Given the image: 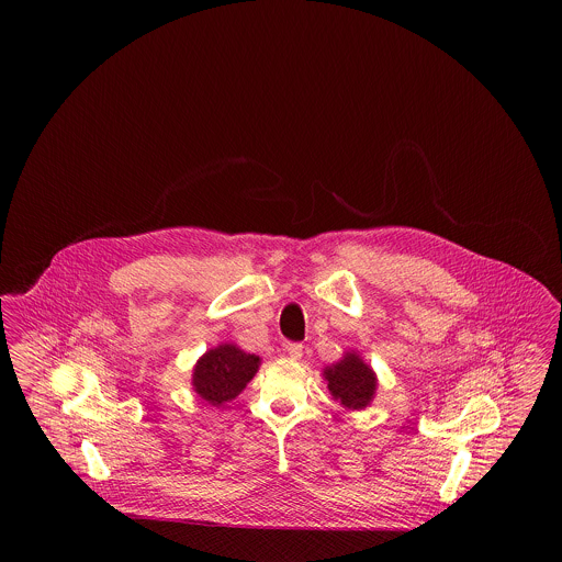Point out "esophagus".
<instances>
[{
  "label": "esophagus",
  "instance_id": "obj_1",
  "mask_svg": "<svg viewBox=\"0 0 562 562\" xmlns=\"http://www.w3.org/2000/svg\"><path fill=\"white\" fill-rule=\"evenodd\" d=\"M284 349H286V353H289L293 360H301V356H303V346H301V344H286Z\"/></svg>",
  "mask_w": 562,
  "mask_h": 562
}]
</instances>
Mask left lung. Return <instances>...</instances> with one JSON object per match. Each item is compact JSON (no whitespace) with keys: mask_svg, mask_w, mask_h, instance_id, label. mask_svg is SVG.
Masks as SVG:
<instances>
[{"mask_svg":"<svg viewBox=\"0 0 562 562\" xmlns=\"http://www.w3.org/2000/svg\"><path fill=\"white\" fill-rule=\"evenodd\" d=\"M322 376L330 396L349 411H362L376 394V373L358 351H346L344 358L330 367H324Z\"/></svg>","mask_w":562,"mask_h":562,"instance_id":"8db88e82","label":"left lung"}]
</instances>
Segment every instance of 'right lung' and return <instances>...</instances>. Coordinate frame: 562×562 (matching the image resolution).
I'll return each mask as SVG.
<instances>
[{"instance_id":"right-lung-1","label":"right lung","mask_w":562,"mask_h":562,"mask_svg":"<svg viewBox=\"0 0 562 562\" xmlns=\"http://www.w3.org/2000/svg\"><path fill=\"white\" fill-rule=\"evenodd\" d=\"M261 367V358L234 344H221L202 353L193 367L191 385L202 401L225 406L250 383Z\"/></svg>"}]
</instances>
